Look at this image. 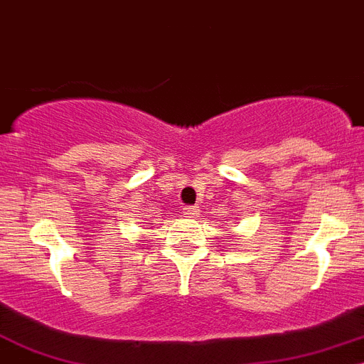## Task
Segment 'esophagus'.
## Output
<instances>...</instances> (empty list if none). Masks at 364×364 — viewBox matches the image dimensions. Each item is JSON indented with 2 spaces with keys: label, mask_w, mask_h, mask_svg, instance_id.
<instances>
[{
  "label": "esophagus",
  "mask_w": 364,
  "mask_h": 364,
  "mask_svg": "<svg viewBox=\"0 0 364 364\" xmlns=\"http://www.w3.org/2000/svg\"><path fill=\"white\" fill-rule=\"evenodd\" d=\"M181 210L185 218H196L199 214V206H183Z\"/></svg>",
  "instance_id": "esophagus-1"
}]
</instances>
